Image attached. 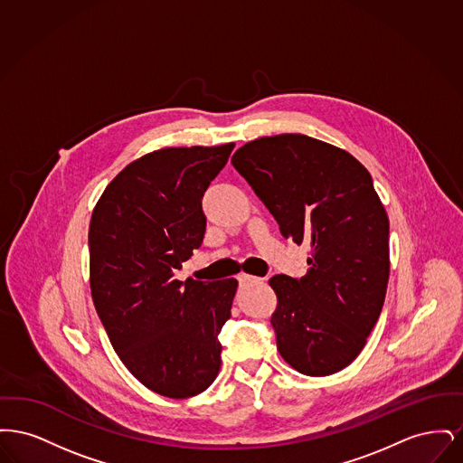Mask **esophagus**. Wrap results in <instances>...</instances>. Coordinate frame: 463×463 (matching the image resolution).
Listing matches in <instances>:
<instances>
[{"instance_id": "1", "label": "esophagus", "mask_w": 463, "mask_h": 463, "mask_svg": "<svg viewBox=\"0 0 463 463\" xmlns=\"http://www.w3.org/2000/svg\"><path fill=\"white\" fill-rule=\"evenodd\" d=\"M238 281H240V285L241 287H246V285H251V283H260L262 281V278H257V276H251V274H238Z\"/></svg>"}]
</instances>
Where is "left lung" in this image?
<instances>
[{"label": "left lung", "instance_id": "1", "mask_svg": "<svg viewBox=\"0 0 463 463\" xmlns=\"http://www.w3.org/2000/svg\"><path fill=\"white\" fill-rule=\"evenodd\" d=\"M232 165L281 234L310 244L306 276L269 279L278 351L308 376L344 370L373 330L389 283V217L370 172L347 151L300 133L248 142Z\"/></svg>", "mask_w": 463, "mask_h": 463}]
</instances>
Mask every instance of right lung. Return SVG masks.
I'll return each instance as SVG.
<instances>
[{
	"mask_svg": "<svg viewBox=\"0 0 463 463\" xmlns=\"http://www.w3.org/2000/svg\"><path fill=\"white\" fill-rule=\"evenodd\" d=\"M234 144L166 147L112 178L90 221V288L114 351L130 373L174 399L206 391L238 281L175 279L206 231L201 199Z\"/></svg>",
	"mask_w": 463,
	"mask_h": 463,
	"instance_id": "add662e5",
	"label": "right lung"
}]
</instances>
